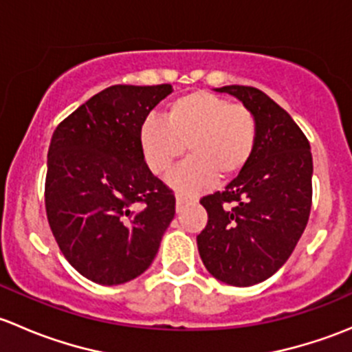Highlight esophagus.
Segmentation results:
<instances>
[{"instance_id":"1","label":"esophagus","mask_w":352,"mask_h":352,"mask_svg":"<svg viewBox=\"0 0 352 352\" xmlns=\"http://www.w3.org/2000/svg\"><path fill=\"white\" fill-rule=\"evenodd\" d=\"M175 202H177V209H182L184 206L187 204V202H190V199L186 197V196H182V194H177Z\"/></svg>"}]
</instances>
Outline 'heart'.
<instances>
[{
	"label": "heart",
	"instance_id": "1",
	"mask_svg": "<svg viewBox=\"0 0 352 352\" xmlns=\"http://www.w3.org/2000/svg\"><path fill=\"white\" fill-rule=\"evenodd\" d=\"M150 170L165 175L189 151L190 158L172 173L170 186L194 194L232 179L248 165L257 144V120L243 105L209 91H192L170 102L165 120L150 116L138 133Z\"/></svg>",
	"mask_w": 352,
	"mask_h": 352
}]
</instances>
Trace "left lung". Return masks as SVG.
Wrapping results in <instances>:
<instances>
[{
    "instance_id": "8db88e82",
    "label": "left lung",
    "mask_w": 352,
    "mask_h": 352,
    "mask_svg": "<svg viewBox=\"0 0 352 352\" xmlns=\"http://www.w3.org/2000/svg\"><path fill=\"white\" fill-rule=\"evenodd\" d=\"M216 91L233 95L254 113L257 144L223 192L201 199L208 225L197 235V248L209 274L247 287L281 269L303 235L314 162L303 131L269 95L242 85Z\"/></svg>"
}]
</instances>
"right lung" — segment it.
<instances>
[{
  "label": "right lung",
  "instance_id": "obj_1",
  "mask_svg": "<svg viewBox=\"0 0 352 352\" xmlns=\"http://www.w3.org/2000/svg\"><path fill=\"white\" fill-rule=\"evenodd\" d=\"M172 91V85H113L52 134L49 225L67 262L98 285H122L143 274L175 216V196L148 168L138 141L141 122Z\"/></svg>",
  "mask_w": 352,
  "mask_h": 352
}]
</instances>
